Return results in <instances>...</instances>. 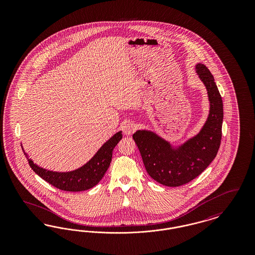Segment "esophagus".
Wrapping results in <instances>:
<instances>
[{
  "instance_id": "1",
  "label": "esophagus",
  "mask_w": 255,
  "mask_h": 255,
  "mask_svg": "<svg viewBox=\"0 0 255 255\" xmlns=\"http://www.w3.org/2000/svg\"><path fill=\"white\" fill-rule=\"evenodd\" d=\"M122 128L125 134H131L135 131V124L133 122H126L123 124Z\"/></svg>"
}]
</instances>
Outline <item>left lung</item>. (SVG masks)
Segmentation results:
<instances>
[{"mask_svg":"<svg viewBox=\"0 0 255 255\" xmlns=\"http://www.w3.org/2000/svg\"><path fill=\"white\" fill-rule=\"evenodd\" d=\"M210 101L209 116L201 132L178 149L156 133L145 130L133 134L147 173L165 186H181L197 178L218 153L224 118L223 100L214 77L204 64L196 66Z\"/></svg>","mask_w":255,"mask_h":255,"instance_id":"obj_1","label":"left lung"}]
</instances>
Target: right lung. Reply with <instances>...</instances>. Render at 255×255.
Segmentation results:
<instances>
[{"label": "right lung", "instance_id": "add662e5", "mask_svg": "<svg viewBox=\"0 0 255 255\" xmlns=\"http://www.w3.org/2000/svg\"><path fill=\"white\" fill-rule=\"evenodd\" d=\"M122 138V132L114 134L108 141L101 146L97 154L85 165L78 169L66 173L53 172L41 168L30 158H27L25 153L24 156L27 158L31 169L54 187L70 192L84 191L97 185L103 178L104 174L109 168L113 150Z\"/></svg>", "mask_w": 255, "mask_h": 255}]
</instances>
